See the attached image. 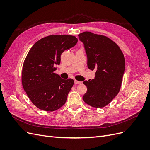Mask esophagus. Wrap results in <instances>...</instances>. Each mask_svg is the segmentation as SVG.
<instances>
[{"label":"esophagus","instance_id":"34e87169","mask_svg":"<svg viewBox=\"0 0 150 150\" xmlns=\"http://www.w3.org/2000/svg\"><path fill=\"white\" fill-rule=\"evenodd\" d=\"M74 84H81V81H79L74 80Z\"/></svg>","mask_w":150,"mask_h":150}]
</instances>
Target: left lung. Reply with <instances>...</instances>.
Here are the masks:
<instances>
[{"instance_id":"obj_1","label":"left lung","mask_w":150,"mask_h":150,"mask_svg":"<svg viewBox=\"0 0 150 150\" xmlns=\"http://www.w3.org/2000/svg\"><path fill=\"white\" fill-rule=\"evenodd\" d=\"M84 44L88 67L95 70V78L83 84L88 88L84 101L94 108H103L119 93L125 69L123 54L117 45L106 36L84 32L78 35Z\"/></svg>"}]
</instances>
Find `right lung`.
<instances>
[{
	"instance_id": "add662e5",
	"label": "right lung",
	"mask_w": 150,
	"mask_h": 150,
	"mask_svg": "<svg viewBox=\"0 0 150 150\" xmlns=\"http://www.w3.org/2000/svg\"><path fill=\"white\" fill-rule=\"evenodd\" d=\"M77 42L73 35H48L36 42L27 54L22 84L31 102L40 110L54 111L65 104L74 80L63 79L54 71L60 64L62 53Z\"/></svg>"
}]
</instances>
